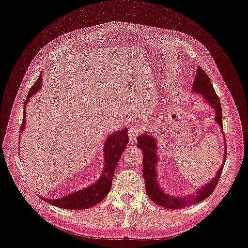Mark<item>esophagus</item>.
<instances>
[{
	"instance_id": "1",
	"label": "esophagus",
	"mask_w": 248,
	"mask_h": 248,
	"mask_svg": "<svg viewBox=\"0 0 248 248\" xmlns=\"http://www.w3.org/2000/svg\"><path fill=\"white\" fill-rule=\"evenodd\" d=\"M140 133H141V127L139 125L133 124L130 127H128V135H129L130 142L132 144L135 143V141H136L137 137L140 135Z\"/></svg>"
}]
</instances>
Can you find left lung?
I'll return each mask as SVG.
<instances>
[{
	"mask_svg": "<svg viewBox=\"0 0 248 248\" xmlns=\"http://www.w3.org/2000/svg\"><path fill=\"white\" fill-rule=\"evenodd\" d=\"M193 91L195 93L202 94V96H204V98L213 107V109L216 112L215 121L218 123V124L220 125L223 131V122H222L223 117H222L221 103L213 89V86L211 85V81L208 75L204 72V70H202V67H199L197 71V76L194 80ZM137 141H138L137 146L142 150V153H143V177L145 181L146 192L148 197L155 204L164 208L180 209L183 207L196 204L205 200L213 193L223 171V168H224L226 156H227V147H225L224 161L222 163L220 170L217 171L215 178H213L205 186L199 189L195 194H192L186 197L184 196V197L177 198V197H172V196L164 194L158 186V183L156 180L157 174L155 170V166L157 162V156L155 153V148H156L155 140L150 135L144 134L139 136L137 138Z\"/></svg>",
	"mask_w": 248,
	"mask_h": 248,
	"instance_id": "obj_1",
	"label": "left lung"
}]
</instances>
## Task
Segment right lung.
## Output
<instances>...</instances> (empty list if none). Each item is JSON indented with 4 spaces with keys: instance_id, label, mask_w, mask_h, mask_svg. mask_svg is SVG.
I'll list each match as a JSON object with an SVG mask.
<instances>
[{
    "instance_id": "1",
    "label": "right lung",
    "mask_w": 248,
    "mask_h": 248,
    "mask_svg": "<svg viewBox=\"0 0 248 248\" xmlns=\"http://www.w3.org/2000/svg\"><path fill=\"white\" fill-rule=\"evenodd\" d=\"M41 86H42V76L40 75L39 78L36 80L33 87L30 89L27 98L24 102L23 120L20 126V133L25 127V120H26L25 106L28 103L29 98L41 89ZM128 142H129V139H128L126 128H124L123 130H119L109 135L104 146L105 167L103 169L101 177L99 178V180H97L96 183L93 184L89 188L78 190L76 193H73L71 195H68L58 200L56 199L47 200L44 198L42 199L56 207H60L64 209H75V210L87 209L97 204L108 195V193L111 190L116 167Z\"/></svg>"
}]
</instances>
